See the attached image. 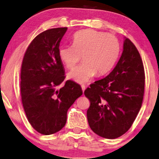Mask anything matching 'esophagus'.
I'll return each mask as SVG.
<instances>
[{"instance_id":"obj_1","label":"esophagus","mask_w":159,"mask_h":159,"mask_svg":"<svg viewBox=\"0 0 159 159\" xmlns=\"http://www.w3.org/2000/svg\"><path fill=\"white\" fill-rule=\"evenodd\" d=\"M81 89H82V90H83V93H84V90H85V86L84 85H81Z\"/></svg>"}]
</instances>
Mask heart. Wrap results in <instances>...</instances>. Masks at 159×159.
<instances>
[{
    "mask_svg": "<svg viewBox=\"0 0 159 159\" xmlns=\"http://www.w3.org/2000/svg\"><path fill=\"white\" fill-rule=\"evenodd\" d=\"M73 45L59 49L60 59L66 68H74L83 57L84 63L68 74V78L77 83L89 82L95 75L109 72L117 61L120 44L114 35L95 30H83L75 32Z\"/></svg>",
    "mask_w": 159,
    "mask_h": 159,
    "instance_id": "b5f03b06",
    "label": "heart"
}]
</instances>
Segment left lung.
<instances>
[{"instance_id":"1","label":"left lung","mask_w":159,"mask_h":159,"mask_svg":"<svg viewBox=\"0 0 159 159\" xmlns=\"http://www.w3.org/2000/svg\"><path fill=\"white\" fill-rule=\"evenodd\" d=\"M144 79L139 53L125 38L122 54L114 69L84 92L90 102L88 122L95 134L115 139L129 130L142 107Z\"/></svg>"}]
</instances>
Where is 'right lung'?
I'll return each instance as SVG.
<instances>
[{"label":"right lung","instance_id":"obj_1","mask_svg":"<svg viewBox=\"0 0 159 159\" xmlns=\"http://www.w3.org/2000/svg\"><path fill=\"white\" fill-rule=\"evenodd\" d=\"M67 27L47 30L35 37L27 47L21 66L20 91L27 118L42 134H54L64 127L67 111L83 94L81 87L65 79L59 56L60 42Z\"/></svg>","mask_w":159,"mask_h":159}]
</instances>
